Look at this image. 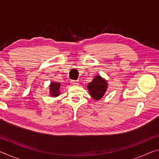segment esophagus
Listing matches in <instances>:
<instances>
[{"label":"esophagus","mask_w":159,"mask_h":159,"mask_svg":"<svg viewBox=\"0 0 159 159\" xmlns=\"http://www.w3.org/2000/svg\"><path fill=\"white\" fill-rule=\"evenodd\" d=\"M79 82L78 81V80H71V84L73 85H79Z\"/></svg>","instance_id":"obj_1"}]
</instances>
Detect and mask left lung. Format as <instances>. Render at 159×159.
I'll use <instances>...</instances> for the list:
<instances>
[{"label": "left lung", "mask_w": 159, "mask_h": 159, "mask_svg": "<svg viewBox=\"0 0 159 159\" xmlns=\"http://www.w3.org/2000/svg\"><path fill=\"white\" fill-rule=\"evenodd\" d=\"M88 90L90 95L95 100L101 99L107 92L108 83L106 79L98 75L88 85Z\"/></svg>", "instance_id": "left-lung-1"}]
</instances>
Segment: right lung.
Returning a JSON list of instances; mask_svg holds the SVG:
<instances>
[{
  "label": "right lung",
  "instance_id": "1",
  "mask_svg": "<svg viewBox=\"0 0 159 159\" xmlns=\"http://www.w3.org/2000/svg\"><path fill=\"white\" fill-rule=\"evenodd\" d=\"M60 83L57 82L52 81L50 83L49 85V92L50 97L56 98L58 97L60 94Z\"/></svg>",
  "mask_w": 159,
  "mask_h": 159
}]
</instances>
